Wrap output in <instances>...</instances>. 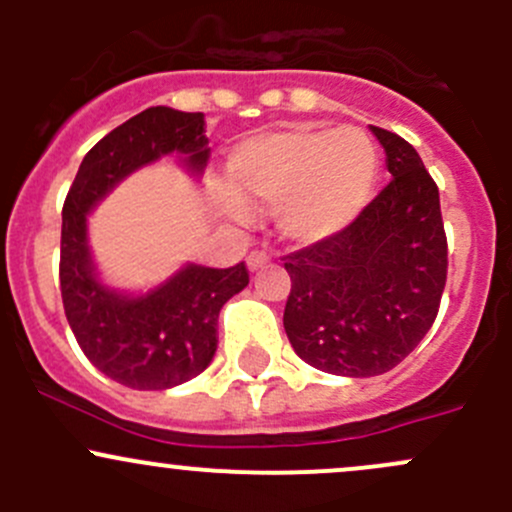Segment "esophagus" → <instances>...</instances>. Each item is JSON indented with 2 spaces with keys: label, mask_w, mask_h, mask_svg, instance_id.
<instances>
[{
  "label": "esophagus",
  "mask_w": 512,
  "mask_h": 512,
  "mask_svg": "<svg viewBox=\"0 0 512 512\" xmlns=\"http://www.w3.org/2000/svg\"><path fill=\"white\" fill-rule=\"evenodd\" d=\"M267 262H270L267 252H250V257H247V270L260 272L262 267H267Z\"/></svg>",
  "instance_id": "obj_1"
}]
</instances>
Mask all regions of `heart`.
Returning <instances> with one entry per match:
<instances>
[{
  "instance_id": "obj_1",
  "label": "heart",
  "mask_w": 512,
  "mask_h": 512,
  "mask_svg": "<svg viewBox=\"0 0 512 512\" xmlns=\"http://www.w3.org/2000/svg\"><path fill=\"white\" fill-rule=\"evenodd\" d=\"M381 156L361 128L289 126L255 133L227 158L230 190H215V208L245 220V205L275 208L287 240L314 245L347 230L369 205Z\"/></svg>"
}]
</instances>
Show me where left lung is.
<instances>
[{"mask_svg":"<svg viewBox=\"0 0 512 512\" xmlns=\"http://www.w3.org/2000/svg\"><path fill=\"white\" fill-rule=\"evenodd\" d=\"M371 133L391 183L347 230L287 255L285 332L299 359L327 374L366 379L394 369L438 314L448 247L438 188L409 141Z\"/></svg>","mask_w":512,"mask_h":512,"instance_id":"left-lung-1","label":"left lung"}]
</instances>
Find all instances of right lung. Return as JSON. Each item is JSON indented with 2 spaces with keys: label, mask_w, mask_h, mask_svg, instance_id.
<instances>
[{
  "label": "right lung",
  "mask_w": 512,
  "mask_h": 512,
  "mask_svg": "<svg viewBox=\"0 0 512 512\" xmlns=\"http://www.w3.org/2000/svg\"><path fill=\"white\" fill-rule=\"evenodd\" d=\"M165 156L200 178L208 165L203 113L151 106L128 118L86 153L61 213V299L76 342L108 379L138 391H163L195 379L218 349V314L250 282L245 265L185 262L156 287H111L89 245V215L118 183Z\"/></svg>",
  "instance_id": "add662e5"
}]
</instances>
